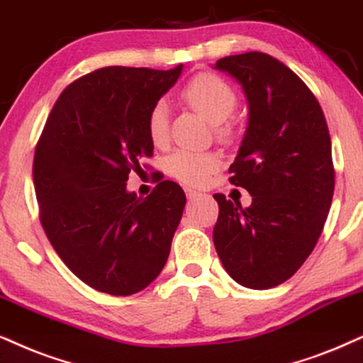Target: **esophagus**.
<instances>
[{
    "mask_svg": "<svg viewBox=\"0 0 363 363\" xmlns=\"http://www.w3.org/2000/svg\"><path fill=\"white\" fill-rule=\"evenodd\" d=\"M186 196H187V199H196V197H199V196H203L201 194L199 191H194V189H191V187H186Z\"/></svg>",
    "mask_w": 363,
    "mask_h": 363,
    "instance_id": "1",
    "label": "esophagus"
}]
</instances>
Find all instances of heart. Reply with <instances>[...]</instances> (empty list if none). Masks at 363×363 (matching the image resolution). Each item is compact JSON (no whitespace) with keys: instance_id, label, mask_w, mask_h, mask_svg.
<instances>
[{"instance_id":"b5f03b06","label":"heart","mask_w":363,"mask_h":363,"mask_svg":"<svg viewBox=\"0 0 363 363\" xmlns=\"http://www.w3.org/2000/svg\"><path fill=\"white\" fill-rule=\"evenodd\" d=\"M182 99L196 110L199 116L211 122L216 134L221 139L229 135L226 121L235 113L238 100L235 91L226 82L211 73H201L192 79L182 90ZM150 140L155 145H164L169 139V107L159 100L150 110L147 118ZM219 167V155L216 152H192L176 150L166 160V169L172 177L189 186H201Z\"/></svg>"}]
</instances>
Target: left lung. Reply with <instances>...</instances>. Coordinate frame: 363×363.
<instances>
[{
  "label": "left lung",
  "mask_w": 363,
  "mask_h": 363,
  "mask_svg": "<svg viewBox=\"0 0 363 363\" xmlns=\"http://www.w3.org/2000/svg\"><path fill=\"white\" fill-rule=\"evenodd\" d=\"M214 68L246 97L247 127L229 181L251 194L247 208L214 194V247L236 283L268 290L298 272L327 221L335 189L328 125L308 86L277 58L231 55Z\"/></svg>",
  "instance_id": "8db88e82"
}]
</instances>
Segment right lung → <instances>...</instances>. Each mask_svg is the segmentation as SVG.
Wrapping results in <instances>:
<instances>
[{"mask_svg": "<svg viewBox=\"0 0 363 363\" xmlns=\"http://www.w3.org/2000/svg\"><path fill=\"white\" fill-rule=\"evenodd\" d=\"M182 73L105 67L62 91L33 160L40 221L70 272L95 290L128 296L149 286L169 258L186 206L162 181L147 197L127 191L150 157V110Z\"/></svg>", "mask_w": 363, "mask_h": 363, "instance_id": "obj_1", "label": "right lung"}]
</instances>
